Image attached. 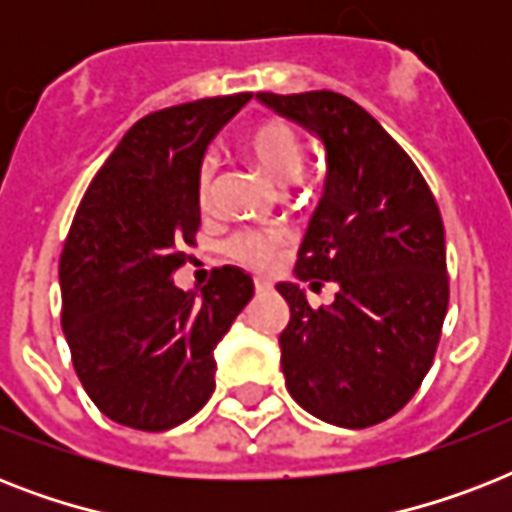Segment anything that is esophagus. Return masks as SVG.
I'll return each instance as SVG.
<instances>
[{
    "label": "esophagus",
    "mask_w": 512,
    "mask_h": 512,
    "mask_svg": "<svg viewBox=\"0 0 512 512\" xmlns=\"http://www.w3.org/2000/svg\"><path fill=\"white\" fill-rule=\"evenodd\" d=\"M268 289H271V284H268V281H263V279L255 281V292H257V295H265Z\"/></svg>",
    "instance_id": "1"
}]
</instances>
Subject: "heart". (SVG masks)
Returning <instances> with one entry per match:
<instances>
[{"label":"heart","mask_w":512,"mask_h":512,"mask_svg":"<svg viewBox=\"0 0 512 512\" xmlns=\"http://www.w3.org/2000/svg\"><path fill=\"white\" fill-rule=\"evenodd\" d=\"M241 148L257 164V170H263L273 183H295L303 172V140L287 122L265 119V122L255 124L241 140ZM212 183H215V162L204 159L199 164V175H196V196H199L201 207L209 204ZM281 249H284V236H279V233H236L225 241V255L239 265L255 268V271L273 268Z\"/></svg>","instance_id":"b5f03b06"}]
</instances>
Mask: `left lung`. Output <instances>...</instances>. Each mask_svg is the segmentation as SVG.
Wrapping results in <instances>:
<instances>
[{"mask_svg": "<svg viewBox=\"0 0 512 512\" xmlns=\"http://www.w3.org/2000/svg\"><path fill=\"white\" fill-rule=\"evenodd\" d=\"M257 100L316 135L327 154L324 196L297 252L295 276L332 305L311 308L281 281L289 324L281 369L289 396L340 428L388 420L425 380L446 308V241L425 177L380 122L340 92H257Z\"/></svg>", "mask_w": 512, "mask_h": 512, "instance_id": "1", "label": "left lung"}]
</instances>
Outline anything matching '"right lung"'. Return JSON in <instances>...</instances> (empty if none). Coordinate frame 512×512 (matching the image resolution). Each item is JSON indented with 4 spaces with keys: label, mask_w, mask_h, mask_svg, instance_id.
Wrapping results in <instances>:
<instances>
[{
    "label": "right lung",
    "mask_w": 512,
    "mask_h": 512,
    "mask_svg": "<svg viewBox=\"0 0 512 512\" xmlns=\"http://www.w3.org/2000/svg\"><path fill=\"white\" fill-rule=\"evenodd\" d=\"M252 92L164 108L135 122L92 177L60 255L63 335L76 377L108 420L170 430L215 390V348L255 295L215 268L201 295L172 273L193 247L204 151Z\"/></svg>",
    "instance_id": "1"
}]
</instances>
